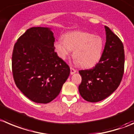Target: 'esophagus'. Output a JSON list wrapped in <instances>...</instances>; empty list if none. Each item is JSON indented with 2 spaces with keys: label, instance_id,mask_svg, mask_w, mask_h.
<instances>
[{
  "label": "esophagus",
  "instance_id": "obj_1",
  "mask_svg": "<svg viewBox=\"0 0 134 134\" xmlns=\"http://www.w3.org/2000/svg\"><path fill=\"white\" fill-rule=\"evenodd\" d=\"M76 72V70L74 69L73 68H70V74H74Z\"/></svg>",
  "mask_w": 134,
  "mask_h": 134
}]
</instances>
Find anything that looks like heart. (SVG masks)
<instances>
[{
  "label": "heart",
  "mask_w": 134,
  "mask_h": 134,
  "mask_svg": "<svg viewBox=\"0 0 134 134\" xmlns=\"http://www.w3.org/2000/svg\"><path fill=\"white\" fill-rule=\"evenodd\" d=\"M104 41L99 35L85 31H72L64 35L54 43L58 57L66 60L74 51L73 57L83 68L93 67L101 58Z\"/></svg>",
  "instance_id": "obj_1"
}]
</instances>
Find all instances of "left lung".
Wrapping results in <instances>:
<instances>
[{"label":"left lung","instance_id":"left-lung-1","mask_svg":"<svg viewBox=\"0 0 134 134\" xmlns=\"http://www.w3.org/2000/svg\"><path fill=\"white\" fill-rule=\"evenodd\" d=\"M106 43L99 63L93 69L80 70V95L96 103L110 96L119 86L124 70V50L120 39L107 26Z\"/></svg>","mask_w":134,"mask_h":134}]
</instances>
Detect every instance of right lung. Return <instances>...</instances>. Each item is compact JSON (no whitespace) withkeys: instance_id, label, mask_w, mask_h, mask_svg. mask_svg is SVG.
I'll use <instances>...</instances> for the list:
<instances>
[{"instance_id":"right-lung-1","label":"right lung","mask_w":134,"mask_h":134,"mask_svg":"<svg viewBox=\"0 0 134 134\" xmlns=\"http://www.w3.org/2000/svg\"><path fill=\"white\" fill-rule=\"evenodd\" d=\"M49 27L28 29L15 43L12 66L14 80L25 96L37 103H49L60 92L70 73L68 65L54 51Z\"/></svg>"}]
</instances>
